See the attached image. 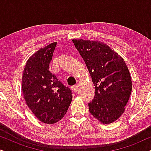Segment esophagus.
<instances>
[{"label": "esophagus", "instance_id": "34e87169", "mask_svg": "<svg viewBox=\"0 0 151 151\" xmlns=\"http://www.w3.org/2000/svg\"><path fill=\"white\" fill-rule=\"evenodd\" d=\"M71 88L74 92H77L78 90V85H76H76H73V86H72Z\"/></svg>", "mask_w": 151, "mask_h": 151}]
</instances>
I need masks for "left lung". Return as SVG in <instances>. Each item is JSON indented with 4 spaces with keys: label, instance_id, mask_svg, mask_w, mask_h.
<instances>
[{
    "label": "left lung",
    "instance_id": "obj_1",
    "mask_svg": "<svg viewBox=\"0 0 151 151\" xmlns=\"http://www.w3.org/2000/svg\"><path fill=\"white\" fill-rule=\"evenodd\" d=\"M85 62L95 86L88 103L93 116L103 124L117 120L124 112L132 90L129 71L120 55L99 41L72 40Z\"/></svg>",
    "mask_w": 151,
    "mask_h": 151
}]
</instances>
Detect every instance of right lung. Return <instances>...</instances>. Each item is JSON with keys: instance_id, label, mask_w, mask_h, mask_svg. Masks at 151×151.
<instances>
[{"instance_id": "obj_1", "label": "right lung", "mask_w": 151, "mask_h": 151, "mask_svg": "<svg viewBox=\"0 0 151 151\" xmlns=\"http://www.w3.org/2000/svg\"><path fill=\"white\" fill-rule=\"evenodd\" d=\"M56 44L51 43L32 55L22 73V90L27 104L37 118L45 124L60 120L73 98L71 90L49 70Z\"/></svg>"}]
</instances>
